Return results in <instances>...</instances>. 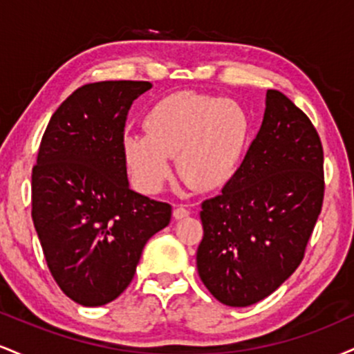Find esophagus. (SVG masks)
<instances>
[{
  "label": "esophagus",
  "instance_id": "1",
  "mask_svg": "<svg viewBox=\"0 0 354 354\" xmlns=\"http://www.w3.org/2000/svg\"><path fill=\"white\" fill-rule=\"evenodd\" d=\"M191 211L186 208L185 205H174V211H173V216L176 219H181V218H186L189 216Z\"/></svg>",
  "mask_w": 354,
  "mask_h": 354
}]
</instances>
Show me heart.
<instances>
[{
  "mask_svg": "<svg viewBox=\"0 0 354 354\" xmlns=\"http://www.w3.org/2000/svg\"><path fill=\"white\" fill-rule=\"evenodd\" d=\"M146 135H126L124 158L133 180L154 193L171 176L169 158L188 185L213 189L236 171L250 136L246 109L196 91L165 96L146 113Z\"/></svg>",
  "mask_w": 354,
  "mask_h": 354,
  "instance_id": "1",
  "label": "heart"
}]
</instances>
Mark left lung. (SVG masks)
Segmentation results:
<instances>
[{
    "instance_id": "obj_1",
    "label": "left lung",
    "mask_w": 354,
    "mask_h": 354,
    "mask_svg": "<svg viewBox=\"0 0 354 354\" xmlns=\"http://www.w3.org/2000/svg\"><path fill=\"white\" fill-rule=\"evenodd\" d=\"M323 145L311 120L276 89L263 124L218 196L201 203L196 265L209 293L245 308L301 265L323 208Z\"/></svg>"
}]
</instances>
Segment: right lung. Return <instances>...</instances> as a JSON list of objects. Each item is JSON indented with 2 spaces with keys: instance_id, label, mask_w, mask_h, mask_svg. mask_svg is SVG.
Listing matches in <instances>:
<instances>
[{
  "instance_id": "1",
  "label": "right lung",
  "mask_w": 354,
  "mask_h": 354,
  "mask_svg": "<svg viewBox=\"0 0 354 354\" xmlns=\"http://www.w3.org/2000/svg\"><path fill=\"white\" fill-rule=\"evenodd\" d=\"M149 81H100L51 116L31 174V218L64 295L83 306L116 299L143 248L166 228L171 205L129 188L123 149L128 111Z\"/></svg>"
}]
</instances>
